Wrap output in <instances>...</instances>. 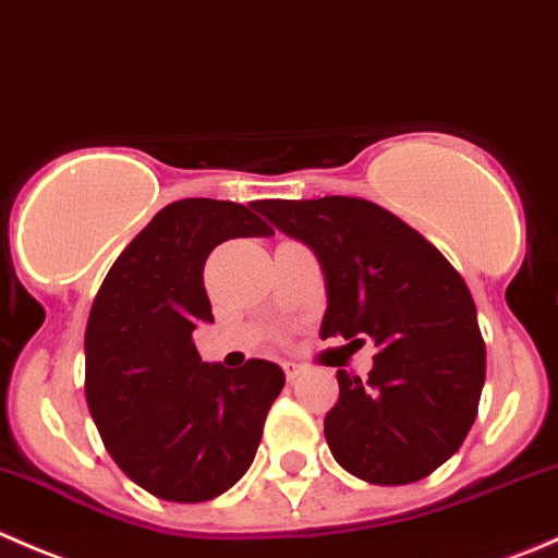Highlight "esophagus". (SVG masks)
Returning a JSON list of instances; mask_svg holds the SVG:
<instances>
[{"label": "esophagus", "instance_id": "1", "mask_svg": "<svg viewBox=\"0 0 558 558\" xmlns=\"http://www.w3.org/2000/svg\"><path fill=\"white\" fill-rule=\"evenodd\" d=\"M284 377H287V383H292V379H298L303 374V366H298V363H284Z\"/></svg>", "mask_w": 558, "mask_h": 558}]
</instances>
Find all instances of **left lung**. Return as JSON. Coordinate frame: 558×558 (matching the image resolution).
<instances>
[{"label":"left lung","mask_w":558,"mask_h":558,"mask_svg":"<svg viewBox=\"0 0 558 558\" xmlns=\"http://www.w3.org/2000/svg\"><path fill=\"white\" fill-rule=\"evenodd\" d=\"M257 211L317 252L328 308L319 336L372 341L368 377L336 372L325 415L333 459L374 485L428 477L466 439L485 383L472 292L415 228L363 197L260 201Z\"/></svg>","instance_id":"obj_1"}]
</instances>
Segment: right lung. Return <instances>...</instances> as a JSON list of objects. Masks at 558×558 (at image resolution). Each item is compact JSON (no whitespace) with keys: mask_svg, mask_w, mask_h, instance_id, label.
Masks as SVG:
<instances>
[{"mask_svg":"<svg viewBox=\"0 0 558 558\" xmlns=\"http://www.w3.org/2000/svg\"><path fill=\"white\" fill-rule=\"evenodd\" d=\"M274 228L241 203L186 197L154 214L116 257L86 323V404L110 459L165 501L225 494L250 469L284 388L277 363H203L214 323L203 268L214 246Z\"/></svg>","mask_w":558,"mask_h":558,"instance_id":"obj_1","label":"right lung"}]
</instances>
